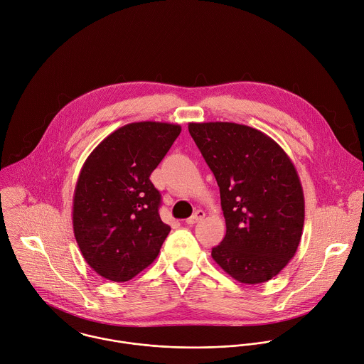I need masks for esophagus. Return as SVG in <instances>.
I'll list each match as a JSON object with an SVG mask.
<instances>
[{
	"label": "esophagus",
	"instance_id": "esophagus-1",
	"mask_svg": "<svg viewBox=\"0 0 364 364\" xmlns=\"http://www.w3.org/2000/svg\"><path fill=\"white\" fill-rule=\"evenodd\" d=\"M204 217H205V213H204V211H201V210H198L194 215H191L190 218L186 220V223H187V225H194V223H197V222L203 220Z\"/></svg>",
	"mask_w": 364,
	"mask_h": 364
}]
</instances>
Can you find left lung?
I'll list each match as a JSON object with an SVG mask.
<instances>
[{"label": "left lung", "mask_w": 364, "mask_h": 364, "mask_svg": "<svg viewBox=\"0 0 364 364\" xmlns=\"http://www.w3.org/2000/svg\"><path fill=\"white\" fill-rule=\"evenodd\" d=\"M188 132L213 170L226 235L213 259L232 279L260 284L294 257L305 203L289 154L266 134L233 122H190Z\"/></svg>", "instance_id": "1"}]
</instances>
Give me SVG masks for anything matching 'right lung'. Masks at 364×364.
I'll list each match as a JSON object with an SVG mask.
<instances>
[{
  "label": "right lung",
  "instance_id": "add662e5",
  "mask_svg": "<svg viewBox=\"0 0 364 364\" xmlns=\"http://www.w3.org/2000/svg\"><path fill=\"white\" fill-rule=\"evenodd\" d=\"M181 132L167 122H132L108 135L84 161L73 197L74 237L87 264L124 283L157 257L170 232L150 181Z\"/></svg>",
  "mask_w": 364,
  "mask_h": 364
}]
</instances>
